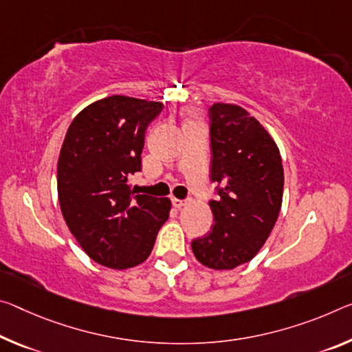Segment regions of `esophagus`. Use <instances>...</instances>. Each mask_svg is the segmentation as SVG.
Instances as JSON below:
<instances>
[{"instance_id":"34e87169","label":"esophagus","mask_w":352,"mask_h":352,"mask_svg":"<svg viewBox=\"0 0 352 352\" xmlns=\"http://www.w3.org/2000/svg\"><path fill=\"white\" fill-rule=\"evenodd\" d=\"M186 204V200H182V199H172V205L175 206V208H182L183 205Z\"/></svg>"}]
</instances>
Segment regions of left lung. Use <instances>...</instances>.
<instances>
[{
    "mask_svg": "<svg viewBox=\"0 0 352 352\" xmlns=\"http://www.w3.org/2000/svg\"><path fill=\"white\" fill-rule=\"evenodd\" d=\"M214 226L192 239L200 263L233 270L252 260L274 227L282 205L283 167L274 139L236 104L208 109Z\"/></svg>",
    "mask_w": 352,
    "mask_h": 352,
    "instance_id": "obj_1",
    "label": "left lung"
}]
</instances>
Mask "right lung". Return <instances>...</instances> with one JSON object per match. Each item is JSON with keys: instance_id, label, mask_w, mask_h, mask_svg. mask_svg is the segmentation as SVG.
<instances>
[{"instance_id": "add662e5", "label": "right lung", "mask_w": 352, "mask_h": 352, "mask_svg": "<svg viewBox=\"0 0 352 352\" xmlns=\"http://www.w3.org/2000/svg\"><path fill=\"white\" fill-rule=\"evenodd\" d=\"M163 103L113 96L89 104L72 122L58 161V194L72 235L97 263L126 270L152 252L170 200L139 194L147 126Z\"/></svg>"}]
</instances>
